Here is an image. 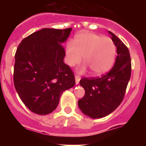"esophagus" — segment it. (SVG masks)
<instances>
[{"label":"esophagus","mask_w":146,"mask_h":146,"mask_svg":"<svg viewBox=\"0 0 146 146\" xmlns=\"http://www.w3.org/2000/svg\"><path fill=\"white\" fill-rule=\"evenodd\" d=\"M80 80V77L79 75H75V82L76 85L79 84V82Z\"/></svg>","instance_id":"esophagus-1"}]
</instances>
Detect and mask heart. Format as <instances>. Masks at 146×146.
Here are the masks:
<instances>
[{"mask_svg":"<svg viewBox=\"0 0 146 146\" xmlns=\"http://www.w3.org/2000/svg\"><path fill=\"white\" fill-rule=\"evenodd\" d=\"M67 64L74 66L80 64L81 56L83 62L91 69L92 74L101 75L110 69L116 55V47L111 38L93 33L77 34L74 39V45L66 46ZM86 65L80 72H84Z\"/></svg>","mask_w":146,"mask_h":146,"instance_id":"1","label":"heart"}]
</instances>
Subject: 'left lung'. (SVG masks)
Segmentation results:
<instances>
[{
    "label": "left lung",
    "instance_id": "8db88e82",
    "mask_svg": "<svg viewBox=\"0 0 146 146\" xmlns=\"http://www.w3.org/2000/svg\"><path fill=\"white\" fill-rule=\"evenodd\" d=\"M117 47V57L112 68L100 77H84L80 84L85 89L84 96L78 101L82 113L92 118L110 114L123 101L131 77V58L126 45L113 33L109 31Z\"/></svg>",
    "mask_w": 146,
    "mask_h": 146
}]
</instances>
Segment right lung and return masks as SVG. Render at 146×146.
I'll list each match as a JSON object with an SVG mask.
<instances>
[{"label": "right lung", "mask_w": 146, "mask_h": 146, "mask_svg": "<svg viewBox=\"0 0 146 146\" xmlns=\"http://www.w3.org/2000/svg\"><path fill=\"white\" fill-rule=\"evenodd\" d=\"M72 29L43 28L23 38L17 49L14 84L23 102L33 113H52L63 92L75 85L74 73L64 64L62 44Z\"/></svg>", "instance_id": "obj_1"}]
</instances>
